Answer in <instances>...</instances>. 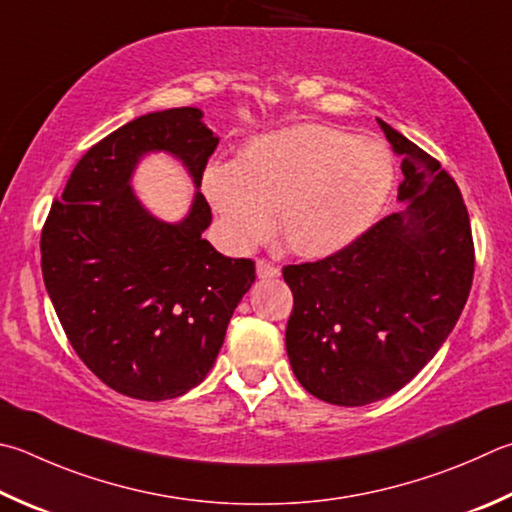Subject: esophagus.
Returning a JSON list of instances; mask_svg holds the SVG:
<instances>
[{"instance_id":"esophagus-1","label":"esophagus","mask_w":512,"mask_h":512,"mask_svg":"<svg viewBox=\"0 0 512 512\" xmlns=\"http://www.w3.org/2000/svg\"><path fill=\"white\" fill-rule=\"evenodd\" d=\"M280 275V268L275 264L266 262V259H257V277H262V280H271V277Z\"/></svg>"}]
</instances>
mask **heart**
<instances>
[{"mask_svg":"<svg viewBox=\"0 0 512 512\" xmlns=\"http://www.w3.org/2000/svg\"><path fill=\"white\" fill-rule=\"evenodd\" d=\"M392 185L394 156L383 141L313 123L257 136L237 161L208 163L201 179L228 246H259L277 217L288 248L302 257L338 253L358 239Z\"/></svg>","mask_w":512,"mask_h":512,"instance_id":"b5f03b06","label":"heart"}]
</instances>
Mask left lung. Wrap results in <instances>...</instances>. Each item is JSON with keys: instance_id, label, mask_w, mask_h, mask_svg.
<instances>
[{"instance_id": "left-lung-1", "label": "left lung", "mask_w": 512, "mask_h": 512, "mask_svg": "<svg viewBox=\"0 0 512 512\" xmlns=\"http://www.w3.org/2000/svg\"><path fill=\"white\" fill-rule=\"evenodd\" d=\"M403 156L410 203L318 262L284 266L293 291L286 353L320 401L360 407L392 396L450 336L466 306L475 244L459 185L441 163L378 118Z\"/></svg>"}]
</instances>
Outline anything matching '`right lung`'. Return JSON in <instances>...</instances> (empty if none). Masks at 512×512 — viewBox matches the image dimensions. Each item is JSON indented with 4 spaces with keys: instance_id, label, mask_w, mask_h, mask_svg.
Instances as JSON below:
<instances>
[{
    "instance_id": "1",
    "label": "right lung",
    "mask_w": 512,
    "mask_h": 512,
    "mask_svg": "<svg viewBox=\"0 0 512 512\" xmlns=\"http://www.w3.org/2000/svg\"><path fill=\"white\" fill-rule=\"evenodd\" d=\"M201 109L132 120L89 147L44 221L42 275L71 347L107 387L165 401L197 387L255 282L253 259L217 253L201 232L212 212L197 190L190 215L165 224L134 197L147 152H170L201 185L219 138Z\"/></svg>"
}]
</instances>
